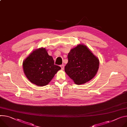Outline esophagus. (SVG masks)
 <instances>
[{"label": "esophagus", "instance_id": "34e87169", "mask_svg": "<svg viewBox=\"0 0 127 127\" xmlns=\"http://www.w3.org/2000/svg\"><path fill=\"white\" fill-rule=\"evenodd\" d=\"M61 67L62 70H64V65H61Z\"/></svg>", "mask_w": 127, "mask_h": 127}]
</instances>
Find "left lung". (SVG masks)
Masks as SVG:
<instances>
[{
    "mask_svg": "<svg viewBox=\"0 0 127 127\" xmlns=\"http://www.w3.org/2000/svg\"><path fill=\"white\" fill-rule=\"evenodd\" d=\"M65 71L75 84H85L97 74L99 60L86 45L79 44L68 55Z\"/></svg>",
    "mask_w": 127,
    "mask_h": 127,
    "instance_id": "left-lung-1",
    "label": "left lung"
}]
</instances>
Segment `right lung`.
Returning <instances> with one entry per match:
<instances>
[{
	"label": "right lung",
	"mask_w": 127,
	"mask_h": 127,
	"mask_svg": "<svg viewBox=\"0 0 127 127\" xmlns=\"http://www.w3.org/2000/svg\"><path fill=\"white\" fill-rule=\"evenodd\" d=\"M23 68L29 81L39 87L47 85L61 69L43 48L34 50L23 62Z\"/></svg>",
	"instance_id": "obj_1"
}]
</instances>
